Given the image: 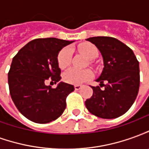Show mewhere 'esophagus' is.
<instances>
[{
    "instance_id": "34e87169",
    "label": "esophagus",
    "mask_w": 149,
    "mask_h": 149,
    "mask_svg": "<svg viewBox=\"0 0 149 149\" xmlns=\"http://www.w3.org/2000/svg\"><path fill=\"white\" fill-rule=\"evenodd\" d=\"M81 85H80V84H76V85H74V88H75V90H80L81 88Z\"/></svg>"
}]
</instances>
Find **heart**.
<instances>
[{
    "instance_id": "b5f03b06",
    "label": "heart",
    "mask_w": 149,
    "mask_h": 149,
    "mask_svg": "<svg viewBox=\"0 0 149 149\" xmlns=\"http://www.w3.org/2000/svg\"><path fill=\"white\" fill-rule=\"evenodd\" d=\"M79 51L84 55L88 59L96 58L98 56V50L93 45L89 43H84L79 46ZM72 49L70 48H65L59 52L57 56V63L60 68L65 69L67 68L71 63L72 59ZM93 72L89 69L86 70H78L77 68H72L65 72L63 75V80L71 84H80L86 82L93 77Z\"/></svg>"
}]
</instances>
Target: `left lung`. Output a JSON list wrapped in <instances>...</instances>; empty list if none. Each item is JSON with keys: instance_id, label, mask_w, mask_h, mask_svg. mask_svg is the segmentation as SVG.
I'll return each instance as SVG.
<instances>
[{"instance_id": "8db88e82", "label": "left lung", "mask_w": 149, "mask_h": 149, "mask_svg": "<svg viewBox=\"0 0 149 149\" xmlns=\"http://www.w3.org/2000/svg\"><path fill=\"white\" fill-rule=\"evenodd\" d=\"M86 40L99 49L103 57L104 68L96 80L100 82V86H92L93 94L86 100L85 106L100 118L119 117L131 108L137 96L139 62L133 51L116 38L94 37ZM104 82L106 84H103Z\"/></svg>"}]
</instances>
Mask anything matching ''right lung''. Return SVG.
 <instances>
[{"label": "right lung", "instance_id": "right-lung-1", "mask_svg": "<svg viewBox=\"0 0 149 149\" xmlns=\"http://www.w3.org/2000/svg\"><path fill=\"white\" fill-rule=\"evenodd\" d=\"M72 42L54 37L33 40L13 58L8 73L9 93L19 112L31 121L49 123L65 111L66 97L74 86L60 82L52 88L45 82L50 77L55 84L61 81L57 56Z\"/></svg>", "mask_w": 149, "mask_h": 149}]
</instances>
